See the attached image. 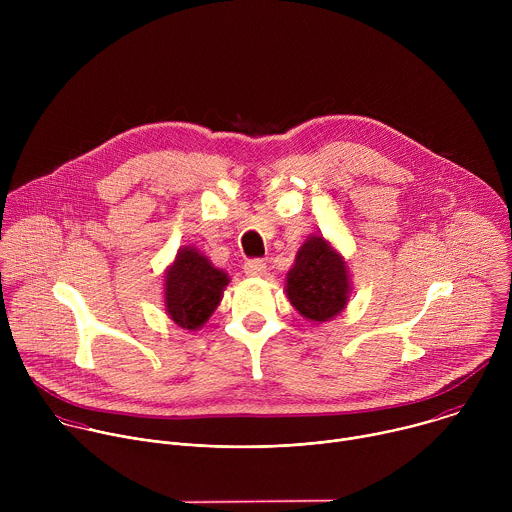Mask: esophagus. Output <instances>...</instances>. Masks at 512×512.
<instances>
[{"label": "esophagus", "instance_id": "esophagus-1", "mask_svg": "<svg viewBox=\"0 0 512 512\" xmlns=\"http://www.w3.org/2000/svg\"><path fill=\"white\" fill-rule=\"evenodd\" d=\"M265 269H267V265H265L263 259H247L245 265H243V271H245V275H249V277L263 275Z\"/></svg>", "mask_w": 512, "mask_h": 512}]
</instances>
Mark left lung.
I'll return each mask as SVG.
<instances>
[{
	"mask_svg": "<svg viewBox=\"0 0 512 512\" xmlns=\"http://www.w3.org/2000/svg\"><path fill=\"white\" fill-rule=\"evenodd\" d=\"M287 298L308 320L326 322L338 316L348 302V273L342 257L318 235L298 251L287 273Z\"/></svg>",
	"mask_w": 512,
	"mask_h": 512,
	"instance_id": "left-lung-1",
	"label": "left lung"
}]
</instances>
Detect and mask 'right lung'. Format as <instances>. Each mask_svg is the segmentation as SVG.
I'll use <instances>...</instances> for the list:
<instances>
[{
    "instance_id": "right-lung-1",
    "label": "right lung",
    "mask_w": 512,
    "mask_h": 512,
    "mask_svg": "<svg viewBox=\"0 0 512 512\" xmlns=\"http://www.w3.org/2000/svg\"><path fill=\"white\" fill-rule=\"evenodd\" d=\"M227 283V273L186 247L166 273V310L178 326L196 330L216 310Z\"/></svg>"
}]
</instances>
